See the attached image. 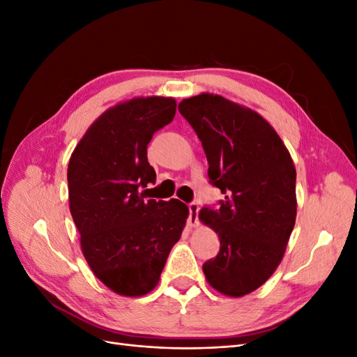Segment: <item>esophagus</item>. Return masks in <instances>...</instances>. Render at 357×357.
<instances>
[{
  "label": "esophagus",
  "instance_id": "34e87169",
  "mask_svg": "<svg viewBox=\"0 0 357 357\" xmlns=\"http://www.w3.org/2000/svg\"><path fill=\"white\" fill-rule=\"evenodd\" d=\"M199 204L198 202H190L189 204V218H188V225L189 226H198L199 225Z\"/></svg>",
  "mask_w": 357,
  "mask_h": 357
}]
</instances>
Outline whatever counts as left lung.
<instances>
[{
    "label": "left lung",
    "instance_id": "1",
    "mask_svg": "<svg viewBox=\"0 0 357 357\" xmlns=\"http://www.w3.org/2000/svg\"><path fill=\"white\" fill-rule=\"evenodd\" d=\"M201 139L210 185L225 199L199 219L219 234L218 256L202 265L220 294L244 296L273 275L296 219V169L282 138L262 116L201 93L178 104Z\"/></svg>",
    "mask_w": 357,
    "mask_h": 357
}]
</instances>
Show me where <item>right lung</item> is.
<instances>
[{"mask_svg": "<svg viewBox=\"0 0 357 357\" xmlns=\"http://www.w3.org/2000/svg\"><path fill=\"white\" fill-rule=\"evenodd\" d=\"M176 107L164 96L119 104L91 125L70 159V211L82 252L119 295L142 296L158 284L189 215L178 199L147 198L156 183L147 144L174 119Z\"/></svg>", "mask_w": 357, "mask_h": 357, "instance_id": "right-lung-1", "label": "right lung"}]
</instances>
